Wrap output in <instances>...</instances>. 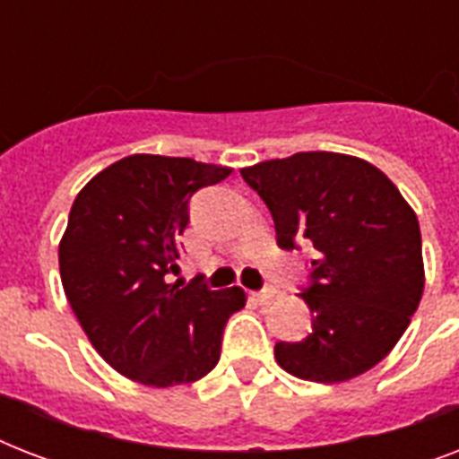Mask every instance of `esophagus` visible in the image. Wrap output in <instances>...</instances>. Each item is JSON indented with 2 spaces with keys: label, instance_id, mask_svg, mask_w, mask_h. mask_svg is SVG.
Returning <instances> with one entry per match:
<instances>
[{
  "label": "esophagus",
  "instance_id": "1",
  "mask_svg": "<svg viewBox=\"0 0 459 459\" xmlns=\"http://www.w3.org/2000/svg\"><path fill=\"white\" fill-rule=\"evenodd\" d=\"M279 295V290H273V288H266V290H259V293H252V300L259 302V305H269Z\"/></svg>",
  "mask_w": 459,
  "mask_h": 459
}]
</instances>
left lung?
Returning <instances> with one entry per match:
<instances>
[{"label":"left lung","instance_id":"obj_1","mask_svg":"<svg viewBox=\"0 0 459 459\" xmlns=\"http://www.w3.org/2000/svg\"><path fill=\"white\" fill-rule=\"evenodd\" d=\"M272 212L279 245H314L312 333L276 342L281 369L341 384L384 359L424 293L421 233L414 209L369 161L338 152H298L240 169Z\"/></svg>","mask_w":459,"mask_h":459}]
</instances>
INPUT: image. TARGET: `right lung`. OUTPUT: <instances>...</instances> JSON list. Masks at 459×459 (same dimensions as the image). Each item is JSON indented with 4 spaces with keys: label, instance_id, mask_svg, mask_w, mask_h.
Returning <instances> with one entry per match:
<instances>
[{
    "label": "right lung",
    "instance_id": "1",
    "mask_svg": "<svg viewBox=\"0 0 459 459\" xmlns=\"http://www.w3.org/2000/svg\"><path fill=\"white\" fill-rule=\"evenodd\" d=\"M229 166L131 154L92 176L75 197L59 243L66 300L104 362L157 388L193 384L219 362L221 333L247 302L243 288L169 283L176 238L200 187Z\"/></svg>",
    "mask_w": 459,
    "mask_h": 459
}]
</instances>
